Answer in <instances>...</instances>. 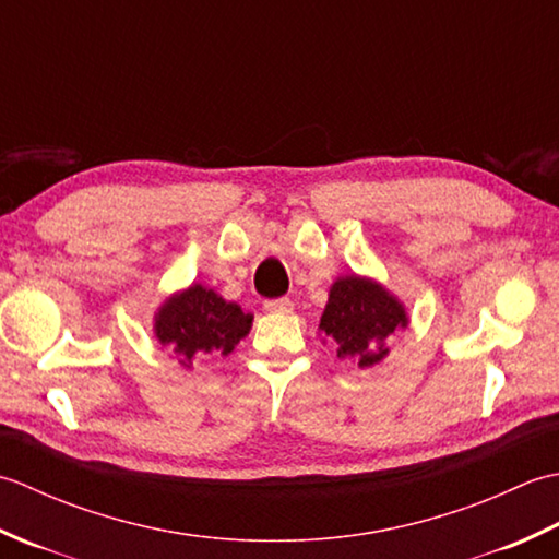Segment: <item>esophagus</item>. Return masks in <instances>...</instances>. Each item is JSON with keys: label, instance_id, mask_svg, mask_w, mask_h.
Here are the masks:
<instances>
[{"label": "esophagus", "instance_id": "34e87169", "mask_svg": "<svg viewBox=\"0 0 559 559\" xmlns=\"http://www.w3.org/2000/svg\"><path fill=\"white\" fill-rule=\"evenodd\" d=\"M264 310L271 314H288L293 312V300L290 298H276V300H266Z\"/></svg>", "mask_w": 559, "mask_h": 559}]
</instances>
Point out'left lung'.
Listing matches in <instances>:
<instances>
[{
    "instance_id": "1",
    "label": "left lung",
    "mask_w": 559,
    "mask_h": 559,
    "mask_svg": "<svg viewBox=\"0 0 559 559\" xmlns=\"http://www.w3.org/2000/svg\"><path fill=\"white\" fill-rule=\"evenodd\" d=\"M408 326L406 307L372 278L341 276L329 290V302L319 319L322 336L336 343L338 358L358 367H372L389 355L386 341Z\"/></svg>"
}]
</instances>
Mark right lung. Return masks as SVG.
Masks as SVG:
<instances>
[{
  "mask_svg": "<svg viewBox=\"0 0 559 559\" xmlns=\"http://www.w3.org/2000/svg\"><path fill=\"white\" fill-rule=\"evenodd\" d=\"M249 329L252 314H245L240 305L223 300L216 290L199 283L170 295L158 307L153 322L156 338L180 355L185 367L197 358L233 353Z\"/></svg>",
  "mask_w": 559,
  "mask_h": 559,
  "instance_id": "right-lung-1",
  "label": "right lung"
}]
</instances>
